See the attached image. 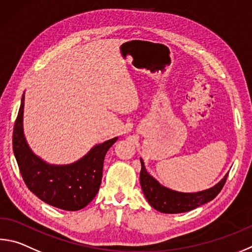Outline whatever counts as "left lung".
Returning a JSON list of instances; mask_svg holds the SVG:
<instances>
[{"label": "left lung", "mask_w": 252, "mask_h": 252, "mask_svg": "<svg viewBox=\"0 0 252 252\" xmlns=\"http://www.w3.org/2000/svg\"><path fill=\"white\" fill-rule=\"evenodd\" d=\"M141 166L140 183L146 199L153 208L165 214L189 212V210H193L199 207V206L210 202L220 193L228 176V174H226L225 177L217 185H215L209 189L198 191V193H180V191L171 190L158 184V182L155 181L146 172L142 159Z\"/></svg>", "instance_id": "obj_1"}]
</instances>
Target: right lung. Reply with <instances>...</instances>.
<instances>
[{
	"instance_id": "add662e5",
	"label": "right lung",
	"mask_w": 252,
	"mask_h": 252,
	"mask_svg": "<svg viewBox=\"0 0 252 252\" xmlns=\"http://www.w3.org/2000/svg\"><path fill=\"white\" fill-rule=\"evenodd\" d=\"M22 98L13 130V151L26 186L43 202L63 210H79L97 195L102 180L103 159L117 141L113 138L95 145L78 162L63 166L49 165L32 152L23 133Z\"/></svg>"
}]
</instances>
